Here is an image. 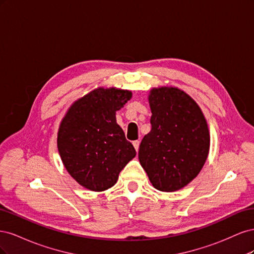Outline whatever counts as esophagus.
Here are the masks:
<instances>
[{"label":"esophagus","mask_w":254,"mask_h":254,"mask_svg":"<svg viewBox=\"0 0 254 254\" xmlns=\"http://www.w3.org/2000/svg\"><path fill=\"white\" fill-rule=\"evenodd\" d=\"M132 144H133V146H134V148H135V150L137 151L139 150V146H140V141L139 140H135V141H133L132 142Z\"/></svg>","instance_id":"34e87169"}]
</instances>
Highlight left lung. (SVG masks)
I'll list each match as a JSON object with an SVG mask.
<instances>
[{"label":"left lung","instance_id":"1","mask_svg":"<svg viewBox=\"0 0 254 254\" xmlns=\"http://www.w3.org/2000/svg\"><path fill=\"white\" fill-rule=\"evenodd\" d=\"M148 101L151 130L140 144V163L153 188L178 190L196 178L205 163L209 128L196 102L178 88H153Z\"/></svg>","mask_w":254,"mask_h":254}]
</instances>
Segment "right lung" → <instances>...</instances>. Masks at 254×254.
I'll return each instance as SVG.
<instances>
[{"label":"right lung","instance_id":"right-lung-1","mask_svg":"<svg viewBox=\"0 0 254 254\" xmlns=\"http://www.w3.org/2000/svg\"><path fill=\"white\" fill-rule=\"evenodd\" d=\"M128 90L98 88L76 101L61 122L57 146L66 171L80 186L103 191L117 183L136 152L115 112L131 98Z\"/></svg>","mask_w":254,"mask_h":254}]
</instances>
